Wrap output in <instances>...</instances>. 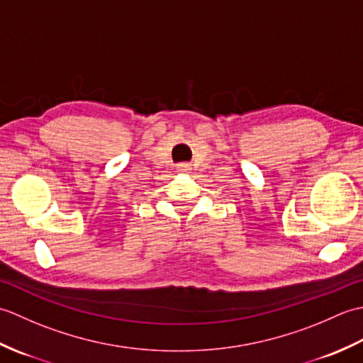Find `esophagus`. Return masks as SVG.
<instances>
[{
	"mask_svg": "<svg viewBox=\"0 0 363 363\" xmlns=\"http://www.w3.org/2000/svg\"><path fill=\"white\" fill-rule=\"evenodd\" d=\"M176 168L179 169V172H187V169H190V165L189 164H179Z\"/></svg>",
	"mask_w": 363,
	"mask_h": 363,
	"instance_id": "34e87169",
	"label": "esophagus"
}]
</instances>
